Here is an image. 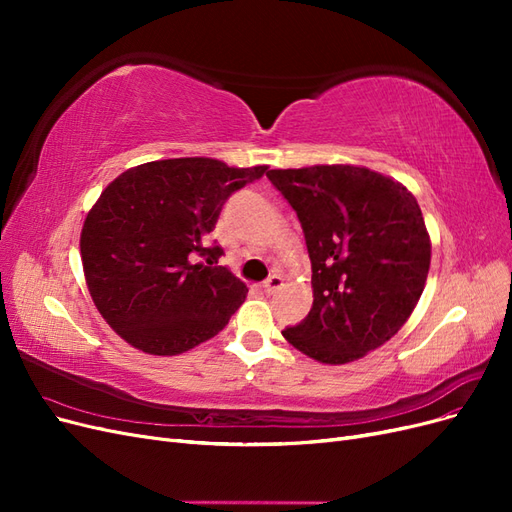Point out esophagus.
I'll return each instance as SVG.
<instances>
[{"label": "esophagus", "mask_w": 512, "mask_h": 512, "mask_svg": "<svg viewBox=\"0 0 512 512\" xmlns=\"http://www.w3.org/2000/svg\"><path fill=\"white\" fill-rule=\"evenodd\" d=\"M282 275H277V273H273L271 277H267L265 282H262V288H265V292L267 294H273L275 290H280L282 288Z\"/></svg>", "instance_id": "esophagus-1"}]
</instances>
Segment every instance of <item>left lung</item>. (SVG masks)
<instances>
[{"instance_id": "left-lung-1", "label": "left lung", "mask_w": 512, "mask_h": 512, "mask_svg": "<svg viewBox=\"0 0 512 512\" xmlns=\"http://www.w3.org/2000/svg\"><path fill=\"white\" fill-rule=\"evenodd\" d=\"M267 177L297 213L312 260V309L282 335L331 365L389 342L429 273L431 243L416 198L363 166L269 170Z\"/></svg>"}]
</instances>
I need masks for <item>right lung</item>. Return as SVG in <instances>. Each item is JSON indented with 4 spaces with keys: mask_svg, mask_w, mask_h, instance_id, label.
<instances>
[{
    "mask_svg": "<svg viewBox=\"0 0 512 512\" xmlns=\"http://www.w3.org/2000/svg\"><path fill=\"white\" fill-rule=\"evenodd\" d=\"M265 173L175 158L108 183L83 224L81 258L98 312L130 346L173 356L226 327L247 288L218 267L222 247L205 241L226 200Z\"/></svg>",
    "mask_w": 512,
    "mask_h": 512,
    "instance_id": "add662e5",
    "label": "right lung"
}]
</instances>
